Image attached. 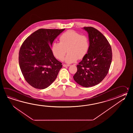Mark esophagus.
I'll return each mask as SVG.
<instances>
[{"mask_svg": "<svg viewBox=\"0 0 133 133\" xmlns=\"http://www.w3.org/2000/svg\"><path fill=\"white\" fill-rule=\"evenodd\" d=\"M63 66L64 67H66V66H69L70 65H65V64H63Z\"/></svg>", "mask_w": 133, "mask_h": 133, "instance_id": "1", "label": "esophagus"}]
</instances>
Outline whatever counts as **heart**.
<instances>
[{
  "mask_svg": "<svg viewBox=\"0 0 133 133\" xmlns=\"http://www.w3.org/2000/svg\"><path fill=\"white\" fill-rule=\"evenodd\" d=\"M60 42H54L51 46L52 52L57 59L62 60L68 51L65 58L68 64L75 62L86 56L89 49V41L88 37L73 30L66 31L60 36Z\"/></svg>",
  "mask_w": 133,
  "mask_h": 133,
  "instance_id": "obj_1",
  "label": "heart"
}]
</instances>
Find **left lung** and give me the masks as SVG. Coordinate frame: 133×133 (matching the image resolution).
<instances>
[{"mask_svg": "<svg viewBox=\"0 0 133 133\" xmlns=\"http://www.w3.org/2000/svg\"><path fill=\"white\" fill-rule=\"evenodd\" d=\"M88 34L89 49L82 61L77 65L73 76L76 82L85 88L98 84L105 78L110 68L112 58V48L108 40L93 27H84Z\"/></svg>", "mask_w": 133, "mask_h": 133, "instance_id": "left-lung-1", "label": "left lung"}]
</instances>
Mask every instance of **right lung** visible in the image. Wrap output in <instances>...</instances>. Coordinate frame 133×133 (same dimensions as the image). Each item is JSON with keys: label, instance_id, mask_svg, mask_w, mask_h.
Masks as SVG:
<instances>
[{"label": "right lung", "instance_id": "add662e5", "mask_svg": "<svg viewBox=\"0 0 133 133\" xmlns=\"http://www.w3.org/2000/svg\"><path fill=\"white\" fill-rule=\"evenodd\" d=\"M65 29H39L26 38L19 52V64L26 81L33 88H48L57 78L62 63L54 57L51 47Z\"/></svg>", "mask_w": 133, "mask_h": 133}]
</instances>
